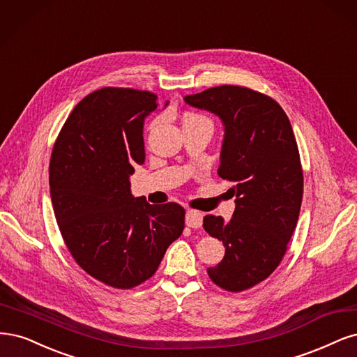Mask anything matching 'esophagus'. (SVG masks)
Instances as JSON below:
<instances>
[{"label": "esophagus", "instance_id": "obj_1", "mask_svg": "<svg viewBox=\"0 0 357 357\" xmlns=\"http://www.w3.org/2000/svg\"><path fill=\"white\" fill-rule=\"evenodd\" d=\"M185 224L190 228H200L203 224V215L199 211H187L185 213Z\"/></svg>", "mask_w": 357, "mask_h": 357}]
</instances>
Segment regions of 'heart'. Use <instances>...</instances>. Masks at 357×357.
I'll return each mask as SVG.
<instances>
[{
	"label": "heart",
	"mask_w": 357,
	"mask_h": 357,
	"mask_svg": "<svg viewBox=\"0 0 357 357\" xmlns=\"http://www.w3.org/2000/svg\"><path fill=\"white\" fill-rule=\"evenodd\" d=\"M200 119H204V117L199 116V114H194V112H187L185 116H183V123H185V121H194V120H200Z\"/></svg>",
	"instance_id": "obj_1"
}]
</instances>
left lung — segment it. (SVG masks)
Masks as SVG:
<instances>
[{
  "label": "left lung",
  "mask_w": 357,
  "mask_h": 357,
  "mask_svg": "<svg viewBox=\"0 0 357 357\" xmlns=\"http://www.w3.org/2000/svg\"><path fill=\"white\" fill-rule=\"evenodd\" d=\"M183 100L224 124L218 175L233 182L236 211L229 221L204 216V229L225 248L208 273L225 291H246L278 268L300 216L304 179L292 126L278 102L248 87H212Z\"/></svg>",
  "instance_id": "left-lung-1"
}]
</instances>
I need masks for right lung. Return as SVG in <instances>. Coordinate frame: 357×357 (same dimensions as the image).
Masks as SVG:
<instances>
[{
    "label": "right lung",
    "instance_id": "add662e5",
    "mask_svg": "<svg viewBox=\"0 0 357 357\" xmlns=\"http://www.w3.org/2000/svg\"><path fill=\"white\" fill-rule=\"evenodd\" d=\"M157 105L151 91L96 90L73 109L52 153L50 195L65 245L91 278L117 289L151 278L185 224L178 203L154 206L130 191L135 166L145 162L144 121Z\"/></svg>",
    "mask_w": 357,
    "mask_h": 357
}]
</instances>
